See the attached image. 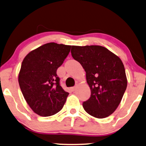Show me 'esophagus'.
Here are the masks:
<instances>
[{
	"label": "esophagus",
	"mask_w": 146,
	"mask_h": 146,
	"mask_svg": "<svg viewBox=\"0 0 146 146\" xmlns=\"http://www.w3.org/2000/svg\"><path fill=\"white\" fill-rule=\"evenodd\" d=\"M77 89V87L76 86H75V87H73V88H71V91L72 92H74V91H75V90Z\"/></svg>",
	"instance_id": "obj_1"
}]
</instances>
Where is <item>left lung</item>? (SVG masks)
<instances>
[{"instance_id": "1", "label": "left lung", "mask_w": 146, "mask_h": 146, "mask_svg": "<svg viewBox=\"0 0 146 146\" xmlns=\"http://www.w3.org/2000/svg\"><path fill=\"white\" fill-rule=\"evenodd\" d=\"M71 52L86 71L91 90L90 98L83 103L84 110L98 119L110 116L121 103L127 86L122 60L101 46H72Z\"/></svg>"}]
</instances>
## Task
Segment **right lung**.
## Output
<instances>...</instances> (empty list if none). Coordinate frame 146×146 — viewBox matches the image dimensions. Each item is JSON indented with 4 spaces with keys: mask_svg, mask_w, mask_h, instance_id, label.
<instances>
[{
    "mask_svg": "<svg viewBox=\"0 0 146 146\" xmlns=\"http://www.w3.org/2000/svg\"><path fill=\"white\" fill-rule=\"evenodd\" d=\"M71 46L47 43L31 51L22 62L18 81L24 98L42 117L59 112L68 95L60 86L56 70L69 54Z\"/></svg>",
    "mask_w": 146,
    "mask_h": 146,
    "instance_id": "obj_1",
    "label": "right lung"
}]
</instances>
